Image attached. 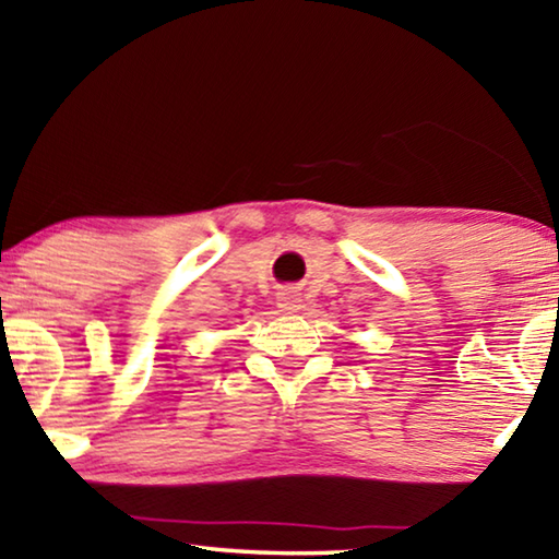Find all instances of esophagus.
<instances>
[{"mask_svg": "<svg viewBox=\"0 0 559 559\" xmlns=\"http://www.w3.org/2000/svg\"><path fill=\"white\" fill-rule=\"evenodd\" d=\"M278 308L283 313H296V310H300V296L293 290H283L278 296Z\"/></svg>", "mask_w": 559, "mask_h": 559, "instance_id": "1", "label": "esophagus"}]
</instances>
